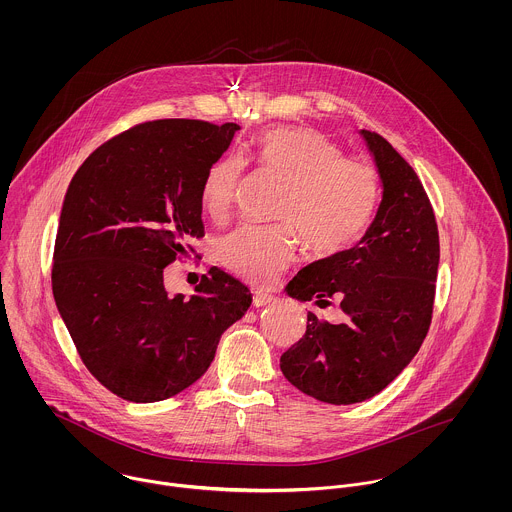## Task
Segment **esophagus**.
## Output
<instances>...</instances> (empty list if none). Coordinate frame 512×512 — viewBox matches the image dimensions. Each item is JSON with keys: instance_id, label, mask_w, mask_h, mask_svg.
Wrapping results in <instances>:
<instances>
[{"instance_id": "34e87169", "label": "esophagus", "mask_w": 512, "mask_h": 512, "mask_svg": "<svg viewBox=\"0 0 512 512\" xmlns=\"http://www.w3.org/2000/svg\"><path fill=\"white\" fill-rule=\"evenodd\" d=\"M274 301H276V297L270 295V293L254 292V295H252L254 307H266V305H270Z\"/></svg>"}]
</instances>
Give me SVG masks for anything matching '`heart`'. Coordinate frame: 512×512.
<instances>
[{
    "instance_id": "b5f03b06",
    "label": "heart",
    "mask_w": 512,
    "mask_h": 512,
    "mask_svg": "<svg viewBox=\"0 0 512 512\" xmlns=\"http://www.w3.org/2000/svg\"><path fill=\"white\" fill-rule=\"evenodd\" d=\"M250 159L288 185L278 219L292 222L303 246L331 256L353 246L376 213L380 179L372 165L343 157L341 149L309 128H274L260 136ZM244 183V159L226 155L203 181V205L215 220L226 219ZM293 225V226H294ZM291 224L242 226L219 242L220 264L234 276L270 286L295 258L297 233Z\"/></svg>"
}]
</instances>
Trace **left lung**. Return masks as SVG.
Returning a JSON list of instances; mask_svg holds the SVG:
<instances>
[{
	"label": "left lung",
	"instance_id": "obj_1",
	"mask_svg": "<svg viewBox=\"0 0 512 512\" xmlns=\"http://www.w3.org/2000/svg\"><path fill=\"white\" fill-rule=\"evenodd\" d=\"M382 201L351 250L305 266L286 292L341 305L345 323L307 313L305 335L280 359L284 376L315 400L347 406L384 390L420 351L434 313L438 222L410 163L380 134L361 130Z\"/></svg>",
	"mask_w": 512,
	"mask_h": 512
}]
</instances>
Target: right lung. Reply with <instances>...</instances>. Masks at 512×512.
<instances>
[{
  "instance_id": "obj_1",
  "label": "right lung",
  "mask_w": 512,
  "mask_h": 512,
  "mask_svg": "<svg viewBox=\"0 0 512 512\" xmlns=\"http://www.w3.org/2000/svg\"><path fill=\"white\" fill-rule=\"evenodd\" d=\"M238 124L153 120L94 149L65 195L53 295L90 374L128 402H157L197 382L250 290L209 270L185 299L163 270L205 236L203 181Z\"/></svg>"
}]
</instances>
